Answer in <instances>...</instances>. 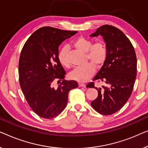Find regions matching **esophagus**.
<instances>
[{"instance_id": "34e87169", "label": "esophagus", "mask_w": 148, "mask_h": 148, "mask_svg": "<svg viewBox=\"0 0 148 148\" xmlns=\"http://www.w3.org/2000/svg\"><path fill=\"white\" fill-rule=\"evenodd\" d=\"M78 85H79V86H80V87H84V88L86 87V84H83V83H79Z\"/></svg>"}]
</instances>
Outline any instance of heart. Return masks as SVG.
<instances>
[{"label":"heart","instance_id":"1","mask_svg":"<svg viewBox=\"0 0 148 148\" xmlns=\"http://www.w3.org/2000/svg\"><path fill=\"white\" fill-rule=\"evenodd\" d=\"M73 45L78 50L86 53V60L91 63L75 68L70 72V78L78 82H85L94 74L95 67L100 68L105 63L107 58L108 50L107 45L103 41H99L92 43V41L84 37H79L73 41ZM58 60L62 66L70 67V62L68 58V49L64 47L58 53Z\"/></svg>","mask_w":148,"mask_h":148}]
</instances>
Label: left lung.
I'll return each mask as SVG.
<instances>
[{"instance_id": "obj_1", "label": "left lung", "mask_w": 148, "mask_h": 148, "mask_svg": "<svg viewBox=\"0 0 148 148\" xmlns=\"http://www.w3.org/2000/svg\"><path fill=\"white\" fill-rule=\"evenodd\" d=\"M103 37L108 55L101 70L92 80L109 85L103 89L95 86L94 82L87 84L98 90V97L91 106L98 113L109 115L123 107L132 95L137 74L136 51L123 32L115 27L105 25L97 29L90 37Z\"/></svg>"}]
</instances>
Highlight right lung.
<instances>
[{
  "mask_svg": "<svg viewBox=\"0 0 148 148\" xmlns=\"http://www.w3.org/2000/svg\"><path fill=\"white\" fill-rule=\"evenodd\" d=\"M76 33L43 27L35 31L23 47L18 62L20 86L29 105L41 117L52 119L61 113L67 105L68 92L78 86L76 81L64 80L66 72L58 57L59 45ZM55 80L60 83L57 89L53 86Z\"/></svg>",
  "mask_w": 148,
  "mask_h": 148,
  "instance_id": "1",
  "label": "right lung"
}]
</instances>
